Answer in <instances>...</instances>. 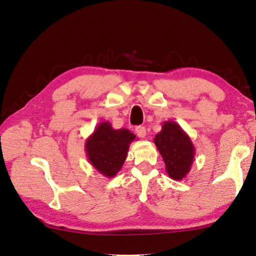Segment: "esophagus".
Masks as SVG:
<instances>
[{
    "instance_id": "esophagus-1",
    "label": "esophagus",
    "mask_w": 256,
    "mask_h": 256,
    "mask_svg": "<svg viewBox=\"0 0 256 256\" xmlns=\"http://www.w3.org/2000/svg\"><path fill=\"white\" fill-rule=\"evenodd\" d=\"M136 133L138 138H146V130L144 126H136Z\"/></svg>"
}]
</instances>
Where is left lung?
Segmentation results:
<instances>
[{
  "label": "left lung",
  "mask_w": 256,
  "mask_h": 256,
  "mask_svg": "<svg viewBox=\"0 0 256 256\" xmlns=\"http://www.w3.org/2000/svg\"><path fill=\"white\" fill-rule=\"evenodd\" d=\"M154 144L164 161L166 171L170 178H186L194 159V146L180 125L174 120H166L154 138Z\"/></svg>",
  "instance_id": "1"
}]
</instances>
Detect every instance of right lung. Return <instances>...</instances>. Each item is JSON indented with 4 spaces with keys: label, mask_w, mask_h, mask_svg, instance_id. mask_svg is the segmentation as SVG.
Masks as SVG:
<instances>
[{
    "label": "right lung",
    "mask_w": 256,
    "mask_h": 256,
    "mask_svg": "<svg viewBox=\"0 0 256 256\" xmlns=\"http://www.w3.org/2000/svg\"><path fill=\"white\" fill-rule=\"evenodd\" d=\"M136 134L126 128L114 130L108 120L98 123L85 142L90 164L106 178H113L126 160Z\"/></svg>",
    "instance_id": "right-lung-1"
}]
</instances>
